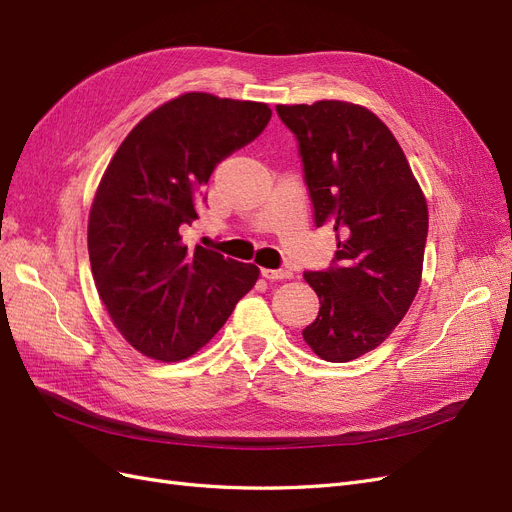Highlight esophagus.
<instances>
[{"instance_id":"34e87169","label":"esophagus","mask_w":512,"mask_h":512,"mask_svg":"<svg viewBox=\"0 0 512 512\" xmlns=\"http://www.w3.org/2000/svg\"><path fill=\"white\" fill-rule=\"evenodd\" d=\"M261 276L268 281H281V279H291L289 270H270V268H261Z\"/></svg>"}]
</instances>
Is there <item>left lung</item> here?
Masks as SVG:
<instances>
[{
    "instance_id": "obj_1",
    "label": "left lung",
    "mask_w": 512,
    "mask_h": 512,
    "mask_svg": "<svg viewBox=\"0 0 512 512\" xmlns=\"http://www.w3.org/2000/svg\"><path fill=\"white\" fill-rule=\"evenodd\" d=\"M294 133L315 227H332L337 253L304 272L319 313L304 341L328 362L382 345L420 287L429 212L401 145L369 109L341 100L276 105Z\"/></svg>"
}]
</instances>
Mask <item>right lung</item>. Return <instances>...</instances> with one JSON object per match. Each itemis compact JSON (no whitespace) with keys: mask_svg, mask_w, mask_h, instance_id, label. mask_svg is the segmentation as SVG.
<instances>
[{"mask_svg":"<svg viewBox=\"0 0 512 512\" xmlns=\"http://www.w3.org/2000/svg\"><path fill=\"white\" fill-rule=\"evenodd\" d=\"M270 118L264 102L191 92L145 115L111 158L87 251L100 300L141 354L163 362L195 354L253 289L257 266L188 248L182 231L199 218L216 165Z\"/></svg>","mask_w":512,"mask_h":512,"instance_id":"add662e5","label":"right lung"}]
</instances>
